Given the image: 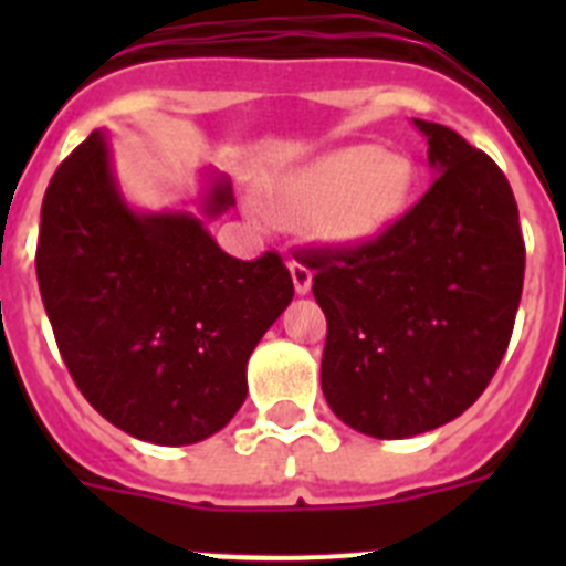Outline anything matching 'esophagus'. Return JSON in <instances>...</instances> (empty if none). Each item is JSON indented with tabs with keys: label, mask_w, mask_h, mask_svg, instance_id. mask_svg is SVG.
Wrapping results in <instances>:
<instances>
[{
	"label": "esophagus",
	"mask_w": 566,
	"mask_h": 566,
	"mask_svg": "<svg viewBox=\"0 0 566 566\" xmlns=\"http://www.w3.org/2000/svg\"><path fill=\"white\" fill-rule=\"evenodd\" d=\"M289 269H292L294 292L308 294V289H312V269H308L306 263H300V260H292V263H289Z\"/></svg>",
	"instance_id": "obj_1"
}]
</instances>
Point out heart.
I'll return each instance as SVG.
<instances>
[{
  "label": "heart",
  "mask_w": 566,
  "mask_h": 566,
  "mask_svg": "<svg viewBox=\"0 0 566 566\" xmlns=\"http://www.w3.org/2000/svg\"><path fill=\"white\" fill-rule=\"evenodd\" d=\"M413 187V164L374 144H352L263 184L260 201L286 223H319L334 243H359L402 214Z\"/></svg>",
  "instance_id": "b5f03b06"
}]
</instances>
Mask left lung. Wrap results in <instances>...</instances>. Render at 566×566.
<instances>
[{
  "mask_svg": "<svg viewBox=\"0 0 566 566\" xmlns=\"http://www.w3.org/2000/svg\"><path fill=\"white\" fill-rule=\"evenodd\" d=\"M437 181L354 247H308L328 319L319 382L348 428L408 439L482 397L507 352L524 238L507 178L451 127L413 118Z\"/></svg>",
  "mask_w": 566,
  "mask_h": 566,
  "instance_id": "obj_1",
  "label": "left lung"
}]
</instances>
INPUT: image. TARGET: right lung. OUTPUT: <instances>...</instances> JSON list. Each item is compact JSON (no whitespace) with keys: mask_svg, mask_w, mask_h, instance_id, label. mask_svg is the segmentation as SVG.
Segmentation results:
<instances>
[{"mask_svg":"<svg viewBox=\"0 0 566 566\" xmlns=\"http://www.w3.org/2000/svg\"><path fill=\"white\" fill-rule=\"evenodd\" d=\"M232 203L218 178L203 212ZM36 277L84 399L129 437L169 448L201 442L238 413L249 354L294 297L277 252L238 260L189 212H133L102 129L50 178Z\"/></svg>","mask_w":566,"mask_h":566,"instance_id":"obj_1","label":"right lung"}]
</instances>
